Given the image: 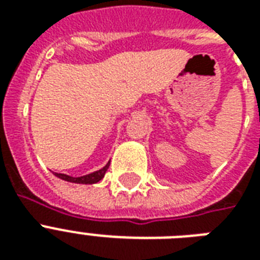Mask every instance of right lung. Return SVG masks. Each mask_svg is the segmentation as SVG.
<instances>
[{"mask_svg": "<svg viewBox=\"0 0 260 260\" xmlns=\"http://www.w3.org/2000/svg\"><path fill=\"white\" fill-rule=\"evenodd\" d=\"M109 163L108 162L105 166L100 169V170L94 171V173H90L87 175H82V177H70V175H67V174H59L55 173V175L63 181L67 182H73V183H82V185H91V183H97L98 181H101L104 175H105L106 170L109 169Z\"/></svg>", "mask_w": 260, "mask_h": 260, "instance_id": "1", "label": "right lung"}]
</instances>
